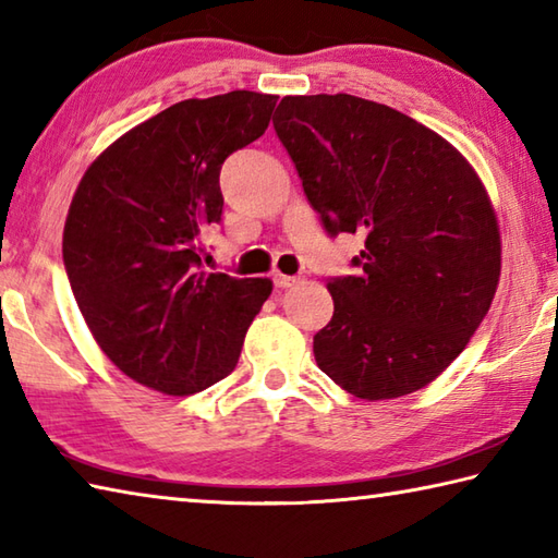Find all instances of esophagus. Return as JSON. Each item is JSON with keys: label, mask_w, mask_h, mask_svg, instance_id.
Segmentation results:
<instances>
[{"label": "esophagus", "mask_w": 558, "mask_h": 558, "mask_svg": "<svg viewBox=\"0 0 558 558\" xmlns=\"http://www.w3.org/2000/svg\"><path fill=\"white\" fill-rule=\"evenodd\" d=\"M298 282H300V278L282 276V272H276V276H272V286L280 288V290H288V288H292V286H298Z\"/></svg>", "instance_id": "34e87169"}]
</instances>
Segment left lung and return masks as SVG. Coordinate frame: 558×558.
<instances>
[{
  "instance_id": "left-lung-1",
  "label": "left lung",
  "mask_w": 558,
  "mask_h": 558,
  "mask_svg": "<svg viewBox=\"0 0 558 558\" xmlns=\"http://www.w3.org/2000/svg\"><path fill=\"white\" fill-rule=\"evenodd\" d=\"M272 128L329 236L360 232L355 276L329 278L322 373L357 399L438 377L488 314L500 236L482 181L450 142L351 94L286 96Z\"/></svg>"
}]
</instances>
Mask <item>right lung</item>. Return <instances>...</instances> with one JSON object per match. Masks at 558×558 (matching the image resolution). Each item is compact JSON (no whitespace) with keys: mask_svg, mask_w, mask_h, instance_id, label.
I'll return each mask as SVG.
<instances>
[{"mask_svg":"<svg viewBox=\"0 0 558 558\" xmlns=\"http://www.w3.org/2000/svg\"><path fill=\"white\" fill-rule=\"evenodd\" d=\"M276 101L229 92L173 104L116 140L74 193L70 288L101 351L140 385L185 397L236 367L272 282L205 270L203 236L222 220L225 159L266 133Z\"/></svg>","mask_w":558,"mask_h":558,"instance_id":"1","label":"right lung"}]
</instances>
